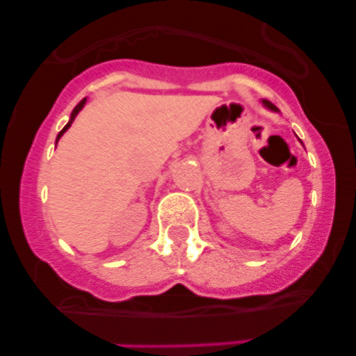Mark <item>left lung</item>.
<instances>
[{
  "label": "left lung",
  "mask_w": 356,
  "mask_h": 356,
  "mask_svg": "<svg viewBox=\"0 0 356 356\" xmlns=\"http://www.w3.org/2000/svg\"><path fill=\"white\" fill-rule=\"evenodd\" d=\"M265 105H267V106H268V108H270V110H275V106H274V105H272V103H270V102H265Z\"/></svg>",
  "instance_id": "obj_1"
}]
</instances>
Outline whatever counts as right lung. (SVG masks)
I'll return each mask as SVG.
<instances>
[{
	"label": "right lung",
	"mask_w": 356,
	"mask_h": 356,
	"mask_svg": "<svg viewBox=\"0 0 356 356\" xmlns=\"http://www.w3.org/2000/svg\"><path fill=\"white\" fill-rule=\"evenodd\" d=\"M84 103H86V98H84V99H82V102H81V103H79V105H77V106H75V108H74V111H72V115H70V122H68V124L65 125V127H63V129H62V131H60V132H58V138H56V141H58V139H60V138H62V136H63V132H65V131H67V129H68V127H70V124H72V122H74L75 115H77V113H79V111H81V108H82V106H84Z\"/></svg>",
	"instance_id": "add662e5"
}]
</instances>
